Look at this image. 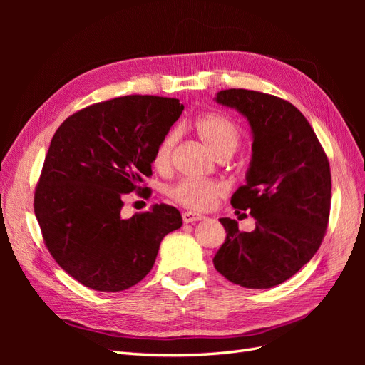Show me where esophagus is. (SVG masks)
I'll use <instances>...</instances> for the list:
<instances>
[{
  "label": "esophagus",
  "instance_id": "1",
  "mask_svg": "<svg viewBox=\"0 0 365 365\" xmlns=\"http://www.w3.org/2000/svg\"><path fill=\"white\" fill-rule=\"evenodd\" d=\"M204 216L200 213H195V212H184L182 213V220L185 224H192V222H197V220H202Z\"/></svg>",
  "mask_w": 365,
  "mask_h": 365
}]
</instances>
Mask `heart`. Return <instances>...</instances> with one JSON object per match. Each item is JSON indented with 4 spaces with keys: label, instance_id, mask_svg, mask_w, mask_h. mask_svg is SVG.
Here are the masks:
<instances>
[{
    "label": "heart",
    "instance_id": "obj_1",
    "mask_svg": "<svg viewBox=\"0 0 365 365\" xmlns=\"http://www.w3.org/2000/svg\"><path fill=\"white\" fill-rule=\"evenodd\" d=\"M195 130L205 145L219 158L230 157L240 143V129L233 118L220 113H204L195 121ZM178 143V130L172 129L165 134L153 152V165L161 172L170 169L173 150ZM227 193V187L213 180L185 178L168 189V196L185 208L204 212L212 208L219 197Z\"/></svg>",
    "mask_w": 365,
    "mask_h": 365
}]
</instances>
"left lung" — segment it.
Listing matches in <instances>:
<instances>
[{"label": "left lung", "mask_w": 365, "mask_h": 365, "mask_svg": "<svg viewBox=\"0 0 365 365\" xmlns=\"http://www.w3.org/2000/svg\"><path fill=\"white\" fill-rule=\"evenodd\" d=\"M216 102L236 108L252 129L247 184L231 196V205L256 219V230L240 231L235 219L220 217L227 239L213 263L231 283L268 289L291 279L322 245L330 164L309 121L288 101L231 88L217 93Z\"/></svg>", "instance_id": "obj_1"}]
</instances>
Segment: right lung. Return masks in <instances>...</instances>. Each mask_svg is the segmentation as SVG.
I'll return each instance as SVG.
<instances>
[{
  "mask_svg": "<svg viewBox=\"0 0 365 365\" xmlns=\"http://www.w3.org/2000/svg\"><path fill=\"white\" fill-rule=\"evenodd\" d=\"M182 109L170 97H115L74 113L53 135L33 207L51 257L86 288L118 292L137 284L163 237L182 225L168 204L120 216L125 193H150L140 184Z\"/></svg>",
  "mask_w": 365,
  "mask_h": 365,
  "instance_id": "1",
  "label": "right lung"
}]
</instances>
